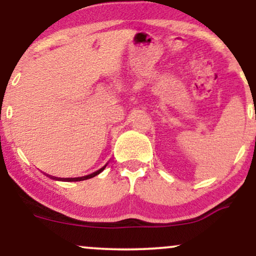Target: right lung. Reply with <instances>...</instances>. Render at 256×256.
<instances>
[{"label":"right lung","mask_w":256,"mask_h":256,"mask_svg":"<svg viewBox=\"0 0 256 256\" xmlns=\"http://www.w3.org/2000/svg\"><path fill=\"white\" fill-rule=\"evenodd\" d=\"M102 170V168H101ZM101 170H98V171L91 173V174H88V176H84V177H78V178H58V180H62V182H79V180H84V179H89V178H92L95 177V176H98L100 172H101ZM54 179H56V177H54Z\"/></svg>","instance_id":"1"}]
</instances>
